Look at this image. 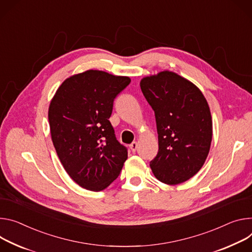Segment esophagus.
Segmentation results:
<instances>
[{
  "label": "esophagus",
  "instance_id": "34e87169",
  "mask_svg": "<svg viewBox=\"0 0 252 252\" xmlns=\"http://www.w3.org/2000/svg\"><path fill=\"white\" fill-rule=\"evenodd\" d=\"M129 149L131 150V152H135L136 149H138V143H136V142L131 143L130 146H129Z\"/></svg>",
  "mask_w": 252,
  "mask_h": 252
}]
</instances>
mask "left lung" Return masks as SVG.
Here are the masks:
<instances>
[{
  "label": "left lung",
  "instance_id": "8db88e82",
  "mask_svg": "<svg viewBox=\"0 0 252 252\" xmlns=\"http://www.w3.org/2000/svg\"><path fill=\"white\" fill-rule=\"evenodd\" d=\"M140 84L157 123L158 152L152 172L165 184L184 183L201 170L210 151L208 102L194 83L173 71L146 76Z\"/></svg>",
  "mask_w": 252,
  "mask_h": 252
}]
</instances>
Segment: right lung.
I'll return each mask as SVG.
<instances>
[{
    "label": "right lung",
    "instance_id": "1",
    "mask_svg": "<svg viewBox=\"0 0 252 252\" xmlns=\"http://www.w3.org/2000/svg\"><path fill=\"white\" fill-rule=\"evenodd\" d=\"M129 82L127 76L90 69L66 78L51 99L53 146L67 174L86 190L107 188L126 161L127 151L108 119L114 98Z\"/></svg>",
    "mask_w": 252,
    "mask_h": 252
}]
</instances>
